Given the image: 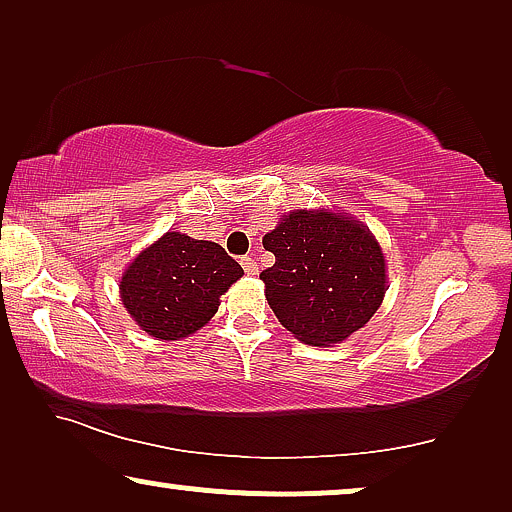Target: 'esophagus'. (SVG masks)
I'll return each instance as SVG.
<instances>
[{"label":"esophagus","mask_w":512,"mask_h":512,"mask_svg":"<svg viewBox=\"0 0 512 512\" xmlns=\"http://www.w3.org/2000/svg\"><path fill=\"white\" fill-rule=\"evenodd\" d=\"M240 263H242V268H244V272H247V275H258V263L254 261V258L244 256Z\"/></svg>","instance_id":"obj_1"}]
</instances>
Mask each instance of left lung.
I'll return each mask as SVG.
<instances>
[{"label":"left lung","mask_w":512,"mask_h":512,"mask_svg":"<svg viewBox=\"0 0 512 512\" xmlns=\"http://www.w3.org/2000/svg\"><path fill=\"white\" fill-rule=\"evenodd\" d=\"M275 265L261 272L265 298L300 342L331 347L370 321L387 291L380 244L354 216L296 209L263 237Z\"/></svg>","instance_id":"left-lung-1"}]
</instances>
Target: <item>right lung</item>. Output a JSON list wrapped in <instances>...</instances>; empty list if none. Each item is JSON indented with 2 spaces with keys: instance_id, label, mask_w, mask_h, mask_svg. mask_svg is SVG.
Listing matches in <instances>:
<instances>
[{
  "instance_id": "add662e5",
  "label": "right lung",
  "mask_w": 512,
  "mask_h": 512,
  "mask_svg": "<svg viewBox=\"0 0 512 512\" xmlns=\"http://www.w3.org/2000/svg\"><path fill=\"white\" fill-rule=\"evenodd\" d=\"M244 275L216 242L165 233L128 265L121 279L125 310L153 338L179 340L200 331L219 298Z\"/></svg>"
}]
</instances>
